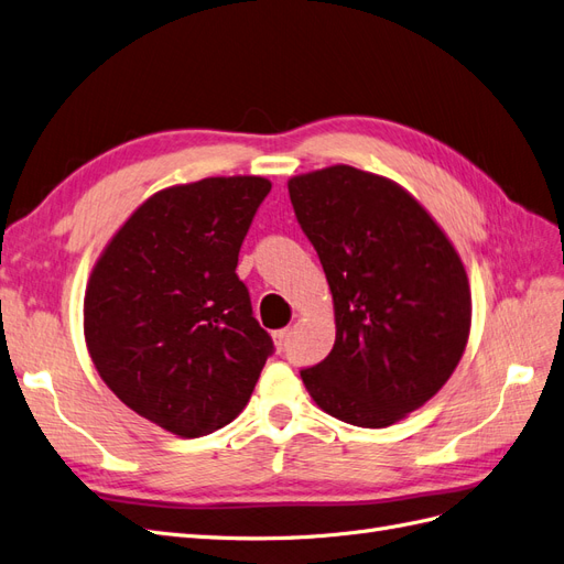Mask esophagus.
Instances as JSON below:
<instances>
[{"label":"esophagus","mask_w":564,"mask_h":564,"mask_svg":"<svg viewBox=\"0 0 564 564\" xmlns=\"http://www.w3.org/2000/svg\"><path fill=\"white\" fill-rule=\"evenodd\" d=\"M285 340H288V328L273 330V345H276V349H283V347H285Z\"/></svg>","instance_id":"1"}]
</instances>
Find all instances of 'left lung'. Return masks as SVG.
<instances>
[{
    "label": "left lung",
    "mask_w": 564,
    "mask_h": 564,
    "mask_svg": "<svg viewBox=\"0 0 564 564\" xmlns=\"http://www.w3.org/2000/svg\"><path fill=\"white\" fill-rule=\"evenodd\" d=\"M288 193L333 293L335 345L302 368L337 421L388 427L442 390L468 345L473 300L452 240L411 193L333 165L293 176Z\"/></svg>",
    "instance_id": "obj_1"
}]
</instances>
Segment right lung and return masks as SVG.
I'll return each instance as SVG.
<instances>
[{
    "mask_svg": "<svg viewBox=\"0 0 564 564\" xmlns=\"http://www.w3.org/2000/svg\"><path fill=\"white\" fill-rule=\"evenodd\" d=\"M269 191L262 176L158 191L91 271L85 340L96 371L124 406L180 437L229 425L273 354L236 273Z\"/></svg>",
    "mask_w": 564,
    "mask_h": 564,
    "instance_id": "add662e5",
    "label": "right lung"
}]
</instances>
